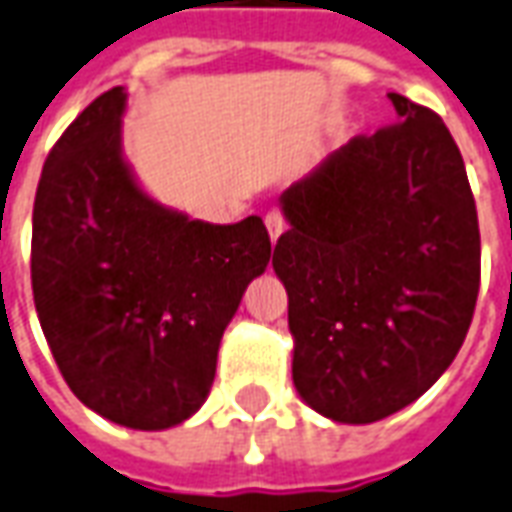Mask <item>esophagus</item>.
<instances>
[{"mask_svg": "<svg viewBox=\"0 0 512 512\" xmlns=\"http://www.w3.org/2000/svg\"><path fill=\"white\" fill-rule=\"evenodd\" d=\"M266 227H268V236H271V241L276 244V238L285 233V217H282L279 211H271V214H266Z\"/></svg>", "mask_w": 512, "mask_h": 512, "instance_id": "1", "label": "esophagus"}]
</instances>
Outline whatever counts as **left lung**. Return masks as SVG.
<instances>
[{"instance_id": "left-lung-1", "label": "left lung", "mask_w": 512, "mask_h": 512, "mask_svg": "<svg viewBox=\"0 0 512 512\" xmlns=\"http://www.w3.org/2000/svg\"><path fill=\"white\" fill-rule=\"evenodd\" d=\"M396 124L352 138L282 192L274 249L298 396L374 423L445 374L480 287L475 198L437 113L388 94Z\"/></svg>"}]
</instances>
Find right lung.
I'll use <instances>...</instances> for the list:
<instances>
[{
	"label": "right lung",
	"instance_id": "1",
	"mask_svg": "<svg viewBox=\"0 0 512 512\" xmlns=\"http://www.w3.org/2000/svg\"><path fill=\"white\" fill-rule=\"evenodd\" d=\"M127 92L100 94L48 154L32 214V290L56 366L102 418L138 431L203 407L249 282L260 217L211 225L140 187L121 146Z\"/></svg>",
	"mask_w": 512,
	"mask_h": 512
}]
</instances>
